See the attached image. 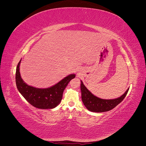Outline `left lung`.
<instances>
[{"label":"left lung","mask_w":146,"mask_h":146,"mask_svg":"<svg viewBox=\"0 0 146 146\" xmlns=\"http://www.w3.org/2000/svg\"><path fill=\"white\" fill-rule=\"evenodd\" d=\"M80 89L82 102L86 108L92 112L101 113L110 111L120 104L125 98L129 88L120 98L114 99H102L94 96L84 85L82 81H81Z\"/></svg>","instance_id":"obj_1"}]
</instances>
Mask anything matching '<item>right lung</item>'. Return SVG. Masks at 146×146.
Returning a JSON list of instances; mask_svg holds the SVG:
<instances>
[{
    "label": "right lung",
    "mask_w": 146,
    "mask_h": 146,
    "mask_svg": "<svg viewBox=\"0 0 146 146\" xmlns=\"http://www.w3.org/2000/svg\"><path fill=\"white\" fill-rule=\"evenodd\" d=\"M21 60L17 66L16 83L17 90L29 104L39 109H52L58 106L62 99L63 93L69 82L76 77L70 74L56 85L47 88H36L27 85L22 79L19 72Z\"/></svg>",
    "instance_id": "1"
}]
</instances>
